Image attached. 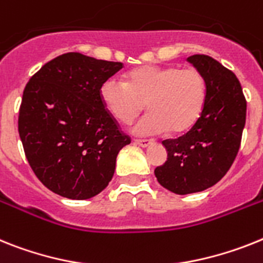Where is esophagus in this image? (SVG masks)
I'll return each instance as SVG.
<instances>
[{
	"label": "esophagus",
	"instance_id": "34e87169",
	"mask_svg": "<svg viewBox=\"0 0 263 263\" xmlns=\"http://www.w3.org/2000/svg\"><path fill=\"white\" fill-rule=\"evenodd\" d=\"M134 142H135V144L140 145V147H148L154 143V140H151V139H135Z\"/></svg>",
	"mask_w": 263,
	"mask_h": 263
}]
</instances>
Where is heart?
<instances>
[{
  "label": "heart",
  "instance_id": "obj_1",
  "mask_svg": "<svg viewBox=\"0 0 263 263\" xmlns=\"http://www.w3.org/2000/svg\"><path fill=\"white\" fill-rule=\"evenodd\" d=\"M206 79L198 68L147 65L131 70L124 80L109 77L100 87L105 109L128 124L144 109L149 112L134 127L138 135L189 131L206 101Z\"/></svg>",
  "mask_w": 263,
  "mask_h": 263
}]
</instances>
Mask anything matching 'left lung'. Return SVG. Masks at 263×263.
Returning a JSON list of instances; mask_svg holds the SVG:
<instances>
[{
	"mask_svg": "<svg viewBox=\"0 0 263 263\" xmlns=\"http://www.w3.org/2000/svg\"><path fill=\"white\" fill-rule=\"evenodd\" d=\"M187 60L206 79V101L184 135L163 140L168 155L155 168L158 182L179 195L199 193L226 175L238 155L246 123V99L237 76L207 54Z\"/></svg>",
	"mask_w": 263,
	"mask_h": 263,
	"instance_id": "8db88e82",
	"label": "left lung"
}]
</instances>
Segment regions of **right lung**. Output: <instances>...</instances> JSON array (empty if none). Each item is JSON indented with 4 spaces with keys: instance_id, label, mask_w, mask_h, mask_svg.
<instances>
[{
    "instance_id": "obj_1",
    "label": "right lung",
    "mask_w": 263,
    "mask_h": 263,
    "mask_svg": "<svg viewBox=\"0 0 263 263\" xmlns=\"http://www.w3.org/2000/svg\"><path fill=\"white\" fill-rule=\"evenodd\" d=\"M123 63L69 52L30 77L18 134L39 180L69 199H89L111 182L116 156L131 138L105 109L100 87Z\"/></svg>"
}]
</instances>
